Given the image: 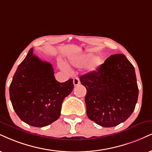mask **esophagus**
Segmentation results:
<instances>
[{"instance_id": "34e87169", "label": "esophagus", "mask_w": 152, "mask_h": 152, "mask_svg": "<svg viewBox=\"0 0 152 152\" xmlns=\"http://www.w3.org/2000/svg\"><path fill=\"white\" fill-rule=\"evenodd\" d=\"M73 84H74V86H77L78 85H80V82L79 78L75 77L74 79H73Z\"/></svg>"}]
</instances>
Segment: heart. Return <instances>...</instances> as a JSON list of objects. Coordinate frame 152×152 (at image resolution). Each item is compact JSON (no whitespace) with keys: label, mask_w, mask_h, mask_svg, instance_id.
I'll return each instance as SVG.
<instances>
[{"label":"heart","mask_w":152,"mask_h":152,"mask_svg":"<svg viewBox=\"0 0 152 152\" xmlns=\"http://www.w3.org/2000/svg\"><path fill=\"white\" fill-rule=\"evenodd\" d=\"M92 56L91 53H80L78 55H75L71 56L68 58V62L72 66L74 67H80L87 63ZM101 64V58L98 56H94L91 58L87 65V70L88 71L95 70ZM59 66L65 72H70V68L64 63H61Z\"/></svg>","instance_id":"obj_1"}]
</instances>
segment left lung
Listing matches in <instances>:
<instances>
[{
    "label": "left lung",
    "mask_w": 152,
    "mask_h": 152,
    "mask_svg": "<svg viewBox=\"0 0 152 152\" xmlns=\"http://www.w3.org/2000/svg\"><path fill=\"white\" fill-rule=\"evenodd\" d=\"M87 89L88 118L110 128L126 121L134 111L138 89L133 65L123 54L111 55L96 70L80 77Z\"/></svg>",
    "instance_id": "obj_1"
}]
</instances>
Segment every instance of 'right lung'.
Returning a JSON list of instances; mask_svg holds the SVG:
<instances>
[{"mask_svg":"<svg viewBox=\"0 0 152 152\" xmlns=\"http://www.w3.org/2000/svg\"><path fill=\"white\" fill-rule=\"evenodd\" d=\"M73 88L72 79L58 82L52 65L34 55L31 48L19 65L9 91L19 118L28 125L42 128L58 118L62 103Z\"/></svg>","mask_w":152,"mask_h":152,"instance_id":"obj_1","label":"right lung"}]
</instances>
